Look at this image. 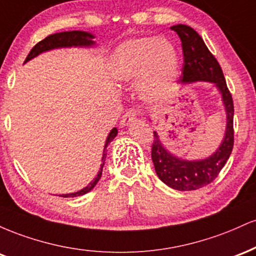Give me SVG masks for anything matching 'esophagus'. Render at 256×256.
<instances>
[{
	"label": "esophagus",
	"mask_w": 256,
	"mask_h": 256,
	"mask_svg": "<svg viewBox=\"0 0 256 256\" xmlns=\"http://www.w3.org/2000/svg\"><path fill=\"white\" fill-rule=\"evenodd\" d=\"M134 118H136V110H128L124 114V116H122V120H120V125H122V128H125V126H128L132 122H134Z\"/></svg>",
	"instance_id": "34e87169"
}]
</instances>
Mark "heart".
I'll return each instance as SVG.
<instances>
[{
	"label": "heart",
	"mask_w": 256,
	"mask_h": 256,
	"mask_svg": "<svg viewBox=\"0 0 256 256\" xmlns=\"http://www.w3.org/2000/svg\"><path fill=\"white\" fill-rule=\"evenodd\" d=\"M110 70L114 80L122 85L138 83L140 98L156 104L173 89L179 76V56L166 38H132L114 50Z\"/></svg>",
	"instance_id": "heart-1"
}]
</instances>
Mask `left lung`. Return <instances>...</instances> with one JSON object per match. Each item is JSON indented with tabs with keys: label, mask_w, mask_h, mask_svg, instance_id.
<instances>
[{
	"label": "left lung",
	"mask_w": 256,
	"mask_h": 256,
	"mask_svg": "<svg viewBox=\"0 0 256 256\" xmlns=\"http://www.w3.org/2000/svg\"><path fill=\"white\" fill-rule=\"evenodd\" d=\"M171 30L177 32L183 49L184 64L179 84L182 86L198 82L213 84L222 96L226 114L222 143L212 155L198 160H188L174 155L164 146L158 132L154 131L152 158L158 177L172 189L192 192L212 183L230 158L234 148V102L222 67L201 36L188 25L171 26Z\"/></svg>",
	"instance_id": "obj_1"
}]
</instances>
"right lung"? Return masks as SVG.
Returning a JSON list of instances; mask_svg holds the SVG:
<instances>
[{
    "mask_svg": "<svg viewBox=\"0 0 256 256\" xmlns=\"http://www.w3.org/2000/svg\"><path fill=\"white\" fill-rule=\"evenodd\" d=\"M94 36L92 34L86 31H64V32H58V34H50V36L46 37L43 40H40V43H37L34 48L31 49V52H28V58H26L25 62H28V61L32 60V58H37L38 55L42 54V52H49V50H54V49H60V48H92V46H96V42L94 40ZM116 134H118V128H113L110 130V134H108L107 140H106L104 143V154H102V164L100 166V171L96 177L90 182L86 186L83 188V189L78 190L76 192H71V194H62V195H58L61 198H77V196H82L88 194L89 192L95 188V185L98 183L100 178L102 176V170H104V161H106V156H107V146L112 140L116 138Z\"/></svg>",
    "mask_w": 256,
    "mask_h": 256,
    "instance_id": "right-lung-1",
    "label": "right lung"
}]
</instances>
